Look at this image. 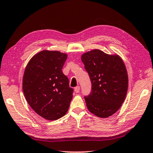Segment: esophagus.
Instances as JSON below:
<instances>
[{
	"mask_svg": "<svg viewBox=\"0 0 153 153\" xmlns=\"http://www.w3.org/2000/svg\"><path fill=\"white\" fill-rule=\"evenodd\" d=\"M74 91H75V93H79V91H80V86H76V87L74 88Z\"/></svg>",
	"mask_w": 153,
	"mask_h": 153,
	"instance_id": "1",
	"label": "esophagus"
}]
</instances>
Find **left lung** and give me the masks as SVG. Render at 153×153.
I'll return each mask as SVG.
<instances>
[{
	"mask_svg": "<svg viewBox=\"0 0 153 153\" xmlns=\"http://www.w3.org/2000/svg\"><path fill=\"white\" fill-rule=\"evenodd\" d=\"M81 60L91 82V91L85 96L91 112L106 118L120 108L128 89L125 65L117 55L94 49L82 54Z\"/></svg>",
	"mask_w": 153,
	"mask_h": 153,
	"instance_id": "obj_1",
	"label": "left lung"
}]
</instances>
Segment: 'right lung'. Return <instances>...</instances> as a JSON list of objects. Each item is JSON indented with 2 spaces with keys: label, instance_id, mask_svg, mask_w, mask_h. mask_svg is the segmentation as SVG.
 Segmentation results:
<instances>
[{
  "label": "right lung",
  "instance_id": "1",
  "mask_svg": "<svg viewBox=\"0 0 153 153\" xmlns=\"http://www.w3.org/2000/svg\"><path fill=\"white\" fill-rule=\"evenodd\" d=\"M67 55L59 51H42L28 62L22 80V89L30 107L45 119L64 116L73 99V89L62 68Z\"/></svg>",
  "mask_w": 153,
  "mask_h": 153
}]
</instances>
